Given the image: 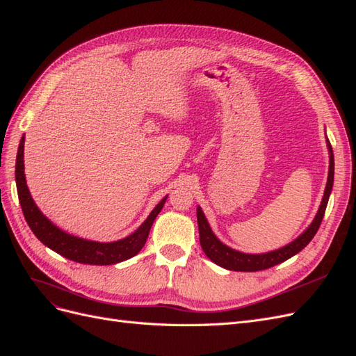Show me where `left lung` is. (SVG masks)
I'll use <instances>...</instances> for the list:
<instances>
[{
  "instance_id": "1",
  "label": "left lung",
  "mask_w": 356,
  "mask_h": 356,
  "mask_svg": "<svg viewBox=\"0 0 356 356\" xmlns=\"http://www.w3.org/2000/svg\"><path fill=\"white\" fill-rule=\"evenodd\" d=\"M327 146H328V152H330V170H328V180H327V186H325L323 198H322V202H321L316 216H314L309 228L304 231L300 237H297L292 243H289V245L283 246L277 250L259 253V255L243 253V252L228 248L227 245H223V243L215 234H213V231H211L201 207H197L200 243H201V248H202V250H204L206 255L213 262L218 264L219 267H223L227 270L259 271V270H267V268L277 266V264L292 258L293 255H297L298 252H301L304 248H306L321 227V222L325 215V209H327L328 198H330L332 184H334V155H332V147H331V143L328 141V138H327Z\"/></svg>"
}]
</instances>
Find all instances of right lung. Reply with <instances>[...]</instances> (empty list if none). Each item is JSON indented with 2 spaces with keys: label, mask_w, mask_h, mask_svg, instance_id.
I'll use <instances>...</instances> for the list:
<instances>
[{
  "label": "right lung",
  "mask_w": 356,
  "mask_h": 356,
  "mask_svg": "<svg viewBox=\"0 0 356 356\" xmlns=\"http://www.w3.org/2000/svg\"><path fill=\"white\" fill-rule=\"evenodd\" d=\"M24 143L25 136L20 138L17 158H16V185L20 206H22L24 216L26 223L35 234V237L43 243L44 246L52 249L67 259H71L80 264H90V266H111L122 261L133 258L141 250L147 240L152 223L156 219L158 213L165 204V198L159 201V204L150 211L147 219L141 223L140 228L136 229L133 234L111 243H99L90 241L80 237H74L68 232L59 229L54 225L42 211L38 210L35 202L29 194L26 186L25 172H24Z\"/></svg>",
  "instance_id": "right-lung-1"
}]
</instances>
